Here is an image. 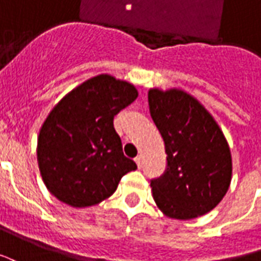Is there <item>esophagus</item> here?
Segmentation results:
<instances>
[{
	"label": "esophagus",
	"mask_w": 261,
	"mask_h": 261,
	"mask_svg": "<svg viewBox=\"0 0 261 261\" xmlns=\"http://www.w3.org/2000/svg\"><path fill=\"white\" fill-rule=\"evenodd\" d=\"M135 163L138 164L139 168H142V165H143V159H142V155H138V157L135 159Z\"/></svg>",
	"instance_id": "esophagus-1"
}]
</instances>
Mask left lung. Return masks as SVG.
<instances>
[{
  "label": "left lung",
  "mask_w": 261,
  "mask_h": 261,
  "mask_svg": "<svg viewBox=\"0 0 261 261\" xmlns=\"http://www.w3.org/2000/svg\"><path fill=\"white\" fill-rule=\"evenodd\" d=\"M151 119L167 153L164 174L150 180L153 197L165 216L192 220L222 200L232 175V159L210 112L185 91H149Z\"/></svg>",
  "instance_id": "obj_1"
}]
</instances>
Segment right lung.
<instances>
[{
    "label": "right lung",
    "mask_w": 261,
    "mask_h": 261,
    "mask_svg": "<svg viewBox=\"0 0 261 261\" xmlns=\"http://www.w3.org/2000/svg\"><path fill=\"white\" fill-rule=\"evenodd\" d=\"M138 97L128 82L98 75L68 93L50 112L37 140L47 189L72 207L94 206L138 165L123 155L114 117Z\"/></svg>",
    "instance_id": "add662e5"
}]
</instances>
